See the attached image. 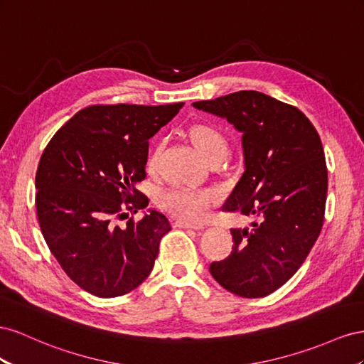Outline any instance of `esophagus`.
<instances>
[{
    "mask_svg": "<svg viewBox=\"0 0 364 364\" xmlns=\"http://www.w3.org/2000/svg\"><path fill=\"white\" fill-rule=\"evenodd\" d=\"M175 225L180 228H193V230H201V228H204V224H201V223H191V221H184V220H176Z\"/></svg>",
    "mask_w": 364,
    "mask_h": 364,
    "instance_id": "esophagus-1",
    "label": "esophagus"
}]
</instances>
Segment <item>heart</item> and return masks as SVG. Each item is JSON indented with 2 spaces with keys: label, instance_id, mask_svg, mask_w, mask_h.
I'll list each match as a JSON object with an SVG mask.
<instances>
[{
  "label": "heart",
  "instance_id": "heart-1",
  "mask_svg": "<svg viewBox=\"0 0 364 364\" xmlns=\"http://www.w3.org/2000/svg\"><path fill=\"white\" fill-rule=\"evenodd\" d=\"M189 136L195 148L203 157L209 161L212 159H224L228 151V141L224 132L209 123L193 124ZM163 149V141H155L148 154L146 166L154 169L159 161L160 152ZM220 192L216 189H192L184 186H173L159 193L157 203L163 210L189 221H200L209 212L212 204L220 200Z\"/></svg>",
  "mask_w": 364,
  "mask_h": 364
}]
</instances>
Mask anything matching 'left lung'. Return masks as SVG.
<instances>
[{
  "label": "left lung",
  "mask_w": 364,
  "mask_h": 364,
  "mask_svg": "<svg viewBox=\"0 0 364 364\" xmlns=\"http://www.w3.org/2000/svg\"><path fill=\"white\" fill-rule=\"evenodd\" d=\"M192 107L242 132L245 171L223 210L257 216L250 228H232V253L209 269L227 291L265 297L296 274L323 227V146L302 111L264 92L244 90Z\"/></svg>",
  "instance_id": "obj_1"
}]
</instances>
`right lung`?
Here are the masks:
<instances>
[{
	"label": "right lung",
	"instance_id": "right-lung-1",
	"mask_svg": "<svg viewBox=\"0 0 364 364\" xmlns=\"http://www.w3.org/2000/svg\"><path fill=\"white\" fill-rule=\"evenodd\" d=\"M184 103L144 107L117 103L76 112L48 141L36 171L41 232L67 276L97 297L137 288L154 268L169 220L149 210L137 191L146 178L149 139Z\"/></svg>",
	"mask_w": 364,
	"mask_h": 364
}]
</instances>
